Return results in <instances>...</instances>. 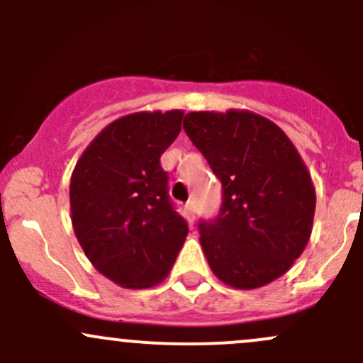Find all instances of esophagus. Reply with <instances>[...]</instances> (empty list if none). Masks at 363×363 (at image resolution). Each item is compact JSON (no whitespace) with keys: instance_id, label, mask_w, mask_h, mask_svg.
Wrapping results in <instances>:
<instances>
[{"instance_id":"1","label":"esophagus","mask_w":363,"mask_h":363,"mask_svg":"<svg viewBox=\"0 0 363 363\" xmlns=\"http://www.w3.org/2000/svg\"><path fill=\"white\" fill-rule=\"evenodd\" d=\"M184 208L189 216H193V212H195V200H188L184 205Z\"/></svg>"}]
</instances>
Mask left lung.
<instances>
[{"label": "left lung", "mask_w": 363, "mask_h": 363, "mask_svg": "<svg viewBox=\"0 0 363 363\" xmlns=\"http://www.w3.org/2000/svg\"><path fill=\"white\" fill-rule=\"evenodd\" d=\"M184 131L221 181L223 203L200 221V244L218 279L239 290L290 270L313 232L316 191L283 130L250 111L189 112Z\"/></svg>", "instance_id": "8db88e82"}]
</instances>
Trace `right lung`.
I'll return each mask as SVG.
<instances>
[{
    "instance_id": "add662e5",
    "label": "right lung",
    "mask_w": 363,
    "mask_h": 363,
    "mask_svg": "<svg viewBox=\"0 0 363 363\" xmlns=\"http://www.w3.org/2000/svg\"><path fill=\"white\" fill-rule=\"evenodd\" d=\"M182 116L156 111L121 117L96 135L73 168V232L94 269L123 288L161 283L188 235L160 164L181 133Z\"/></svg>"
}]
</instances>
